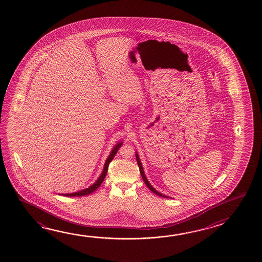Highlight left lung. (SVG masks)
Returning <instances> with one entry per match:
<instances>
[{"instance_id":"1","label":"left lung","mask_w":262,"mask_h":262,"mask_svg":"<svg viewBox=\"0 0 262 262\" xmlns=\"http://www.w3.org/2000/svg\"><path fill=\"white\" fill-rule=\"evenodd\" d=\"M136 160H137L138 165H139V168H140V172H141V174H142V180L143 182L145 183V185L148 186V188L150 189V191L152 192V193H156L157 195L159 196H163V198H168L167 195H164V194H162L161 193H159L158 191H156L151 185H150V183H149V181L147 180V178H146L145 174H144V172H143V168L142 166V163H141V161H140V158H139V155H138L137 152H136Z\"/></svg>"}]
</instances>
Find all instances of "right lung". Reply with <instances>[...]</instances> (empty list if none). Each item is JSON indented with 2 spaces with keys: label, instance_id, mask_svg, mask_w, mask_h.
Here are the masks:
<instances>
[{
  "label": "right lung",
  "instance_id": "add662e5",
  "mask_svg": "<svg viewBox=\"0 0 262 262\" xmlns=\"http://www.w3.org/2000/svg\"><path fill=\"white\" fill-rule=\"evenodd\" d=\"M121 142H119L117 145H115V147L112 149V152H111V155H108V157H107V160H106V163L104 164L103 171H102V173L100 174V176L99 177V179L96 181V183H94L93 185L90 186L89 188L84 189V190H81V191H78V192H76V193H63L62 195H64V196H83V195H88V194H90V193H93L96 189L99 188L100 185L103 183L104 179H105V177L107 176V169H108V164L112 162L113 158H114V156L117 154V151L119 150V148H120V146H121Z\"/></svg>",
  "mask_w": 262,
  "mask_h": 262
}]
</instances>
